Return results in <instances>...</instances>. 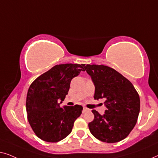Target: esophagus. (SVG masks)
I'll use <instances>...</instances> for the list:
<instances>
[{"label": "esophagus", "mask_w": 158, "mask_h": 158, "mask_svg": "<svg viewBox=\"0 0 158 158\" xmlns=\"http://www.w3.org/2000/svg\"><path fill=\"white\" fill-rule=\"evenodd\" d=\"M90 109H88V108L86 107H84L83 109V113H87V112H90Z\"/></svg>", "instance_id": "34e87169"}]
</instances>
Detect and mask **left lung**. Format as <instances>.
<instances>
[{
  "label": "left lung",
  "instance_id": "1",
  "mask_svg": "<svg viewBox=\"0 0 158 158\" xmlns=\"http://www.w3.org/2000/svg\"><path fill=\"white\" fill-rule=\"evenodd\" d=\"M95 85L94 99L104 98L106 107L101 115L92 110L94 119L88 124L90 133L107 143L124 139L137 122L139 96L132 83L114 69L106 65L82 64Z\"/></svg>",
  "mask_w": 158,
  "mask_h": 158
}]
</instances>
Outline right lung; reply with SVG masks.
I'll use <instances>...</instances> for the list:
<instances>
[{
  "instance_id": "1",
  "label": "right lung",
  "mask_w": 158,
  "mask_h": 158,
  "mask_svg": "<svg viewBox=\"0 0 158 158\" xmlns=\"http://www.w3.org/2000/svg\"><path fill=\"white\" fill-rule=\"evenodd\" d=\"M83 69L79 64H57L30 85L26 102L27 118L34 132L41 139L57 142L72 131L83 107L75 105L61 108L60 104L68 94L72 79Z\"/></svg>"
}]
</instances>
